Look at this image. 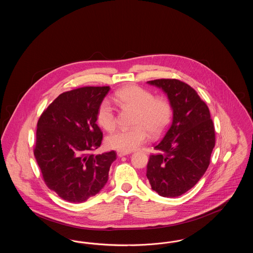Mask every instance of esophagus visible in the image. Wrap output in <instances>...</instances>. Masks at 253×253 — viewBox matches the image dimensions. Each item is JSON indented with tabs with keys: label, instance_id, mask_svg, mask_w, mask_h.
Returning a JSON list of instances; mask_svg holds the SVG:
<instances>
[{
	"label": "esophagus",
	"instance_id": "obj_1",
	"mask_svg": "<svg viewBox=\"0 0 253 253\" xmlns=\"http://www.w3.org/2000/svg\"><path fill=\"white\" fill-rule=\"evenodd\" d=\"M117 154H118V156L119 157H124V156H127V155H129L130 153H128V152H121V151H118L117 152Z\"/></svg>",
	"mask_w": 253,
	"mask_h": 253
}]
</instances>
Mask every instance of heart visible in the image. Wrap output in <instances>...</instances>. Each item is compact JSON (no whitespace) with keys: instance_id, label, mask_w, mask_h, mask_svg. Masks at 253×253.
Returning a JSON list of instances; mask_svg holds the SVG:
<instances>
[{"instance_id":"1","label":"heart","mask_w":253,"mask_h":253,"mask_svg":"<svg viewBox=\"0 0 253 253\" xmlns=\"http://www.w3.org/2000/svg\"><path fill=\"white\" fill-rule=\"evenodd\" d=\"M117 102L123 108L135 111L133 129L118 131L107 138V145L121 152H132L144 144L148 132L153 137L161 135L171 119V107L167 99L155 97L153 93L137 86L129 85L115 94ZM96 121L106 131L115 129L117 117L115 109L108 100L100 103L96 112Z\"/></svg>"}]
</instances>
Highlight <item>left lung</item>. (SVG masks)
<instances>
[{"instance_id": "1", "label": "left lung", "mask_w": 253, "mask_h": 253, "mask_svg": "<svg viewBox=\"0 0 253 253\" xmlns=\"http://www.w3.org/2000/svg\"><path fill=\"white\" fill-rule=\"evenodd\" d=\"M161 88L172 108V123L155 146L147 178L160 196L176 197L191 190L204 175L215 145L209 107L190 85L175 79L147 82Z\"/></svg>"}]
</instances>
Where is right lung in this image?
<instances>
[{"instance_id":"1","label":"right lung","mask_w":253,"mask_h":253,"mask_svg":"<svg viewBox=\"0 0 253 253\" xmlns=\"http://www.w3.org/2000/svg\"><path fill=\"white\" fill-rule=\"evenodd\" d=\"M109 86H85L60 94L41 115L34 156L51 191L72 203L84 202L107 183L117 158L111 151L94 156L102 140L96 123Z\"/></svg>"}]
</instances>
